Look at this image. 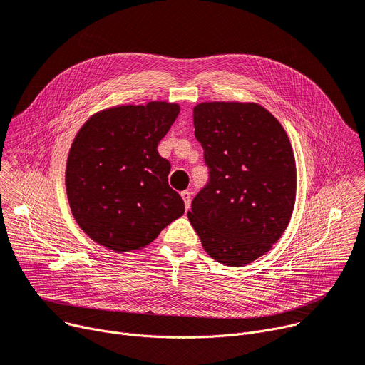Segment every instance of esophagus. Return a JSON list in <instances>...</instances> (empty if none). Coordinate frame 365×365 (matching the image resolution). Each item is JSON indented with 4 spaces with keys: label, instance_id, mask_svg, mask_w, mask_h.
<instances>
[{
    "label": "esophagus",
    "instance_id": "1",
    "mask_svg": "<svg viewBox=\"0 0 365 365\" xmlns=\"http://www.w3.org/2000/svg\"><path fill=\"white\" fill-rule=\"evenodd\" d=\"M182 197H183V202H185V207H186V211L190 208V192L185 190L180 193Z\"/></svg>",
    "mask_w": 365,
    "mask_h": 365
}]
</instances>
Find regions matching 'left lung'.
Here are the masks:
<instances>
[{"label": "left lung", "mask_w": 365, "mask_h": 365, "mask_svg": "<svg viewBox=\"0 0 365 365\" xmlns=\"http://www.w3.org/2000/svg\"><path fill=\"white\" fill-rule=\"evenodd\" d=\"M193 126L210 182L193 197L187 218L212 259L245 267L271 250L291 220L297 189L291 143L257 103H200Z\"/></svg>", "instance_id": "obj_1"}]
</instances>
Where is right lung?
<instances>
[{
	"label": "right lung",
	"instance_id": "add662e5",
	"mask_svg": "<svg viewBox=\"0 0 365 365\" xmlns=\"http://www.w3.org/2000/svg\"><path fill=\"white\" fill-rule=\"evenodd\" d=\"M179 112L169 102L115 106L78 130L65 186L77 224L96 243L140 250L183 215V200L168 180L170 163L157 151Z\"/></svg>",
	"mask_w": 365,
	"mask_h": 365
}]
</instances>
